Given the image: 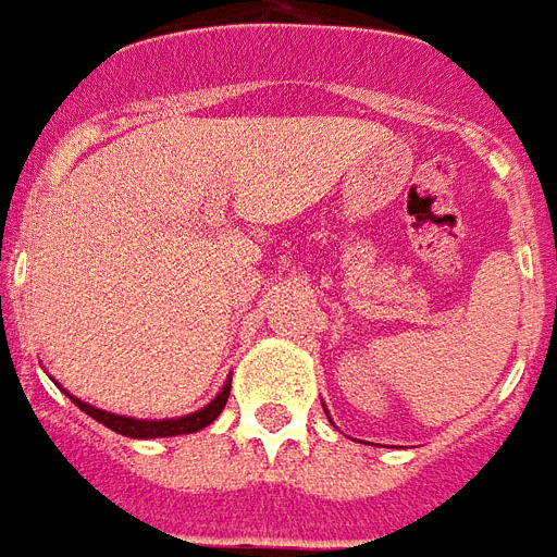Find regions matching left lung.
Segmentation results:
<instances>
[{
	"label": "left lung",
	"instance_id": "8db88e82",
	"mask_svg": "<svg viewBox=\"0 0 557 557\" xmlns=\"http://www.w3.org/2000/svg\"><path fill=\"white\" fill-rule=\"evenodd\" d=\"M323 409H326V407H323ZM326 416H329V412H326Z\"/></svg>",
	"mask_w": 557,
	"mask_h": 557
}]
</instances>
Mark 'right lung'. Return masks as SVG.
<instances>
[{"instance_id":"1","label":"right lung","mask_w":557,"mask_h":557,"mask_svg":"<svg viewBox=\"0 0 557 557\" xmlns=\"http://www.w3.org/2000/svg\"><path fill=\"white\" fill-rule=\"evenodd\" d=\"M59 385V383H55ZM62 388V385H59ZM64 392V388H62ZM228 392H231V380H225L222 385V392H219L207 407H201L198 412H189V416L181 418H160V421H148V418H129V416H115V412H107V409H97L91 404H85L71 392H64V395L71 397L76 407L83 409L85 416H91L95 421H100L103 428L115 430L121 436H129V440H165V436H184V433H198V430H205L207 424H213L219 418V412L225 409L228 404Z\"/></svg>"}]
</instances>
